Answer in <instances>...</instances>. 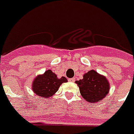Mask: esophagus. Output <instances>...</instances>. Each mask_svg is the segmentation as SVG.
<instances>
[{"instance_id":"esophagus-1","label":"esophagus","mask_w":134,"mask_h":134,"mask_svg":"<svg viewBox=\"0 0 134 134\" xmlns=\"http://www.w3.org/2000/svg\"><path fill=\"white\" fill-rule=\"evenodd\" d=\"M75 79L74 77H72V78H69V81H71V82H74V81H75Z\"/></svg>"}]
</instances>
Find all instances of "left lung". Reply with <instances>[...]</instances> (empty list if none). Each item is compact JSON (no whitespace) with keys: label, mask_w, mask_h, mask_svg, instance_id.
I'll list each match as a JSON object with an SVG mask.
<instances>
[{"label":"left lung","mask_w":134,"mask_h":134,"mask_svg":"<svg viewBox=\"0 0 134 134\" xmlns=\"http://www.w3.org/2000/svg\"><path fill=\"white\" fill-rule=\"evenodd\" d=\"M76 84L81 96L89 103L102 101L109 93L110 88L107 78L94 70L85 73L83 79L77 81Z\"/></svg>","instance_id":"8db88e82"}]
</instances>
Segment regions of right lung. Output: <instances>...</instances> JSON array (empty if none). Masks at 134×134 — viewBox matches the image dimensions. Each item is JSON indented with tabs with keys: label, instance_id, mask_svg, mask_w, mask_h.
Returning <instances> with one entry per match:
<instances>
[{
	"label": "right lung",
	"instance_id": "1",
	"mask_svg": "<svg viewBox=\"0 0 134 134\" xmlns=\"http://www.w3.org/2000/svg\"><path fill=\"white\" fill-rule=\"evenodd\" d=\"M67 81L66 77L58 78L57 75L49 69L43 75H39L34 79L32 90L37 96L47 99L57 92L61 84Z\"/></svg>",
	"mask_w": 134,
	"mask_h": 134
}]
</instances>
